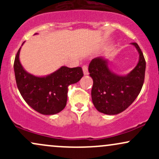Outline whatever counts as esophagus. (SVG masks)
I'll use <instances>...</instances> for the list:
<instances>
[{
    "label": "esophagus",
    "mask_w": 159,
    "mask_h": 159,
    "mask_svg": "<svg viewBox=\"0 0 159 159\" xmlns=\"http://www.w3.org/2000/svg\"><path fill=\"white\" fill-rule=\"evenodd\" d=\"M82 69H83V72H84V74L85 75H88V67H87V65H84L83 66H82Z\"/></svg>",
    "instance_id": "1"
}]
</instances>
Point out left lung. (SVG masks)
Instances as JSON below:
<instances>
[{
	"mask_svg": "<svg viewBox=\"0 0 159 159\" xmlns=\"http://www.w3.org/2000/svg\"><path fill=\"white\" fill-rule=\"evenodd\" d=\"M140 54L138 65L125 76L111 72L107 62L102 57L93 59L89 64L90 75L93 80L91 96L99 112L114 115L123 112L139 95L145 78L146 61L139 45L132 43Z\"/></svg>",
	"mask_w": 159,
	"mask_h": 159,
	"instance_id": "1",
	"label": "left lung"
}]
</instances>
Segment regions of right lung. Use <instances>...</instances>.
<instances>
[{"label": "right lung", "instance_id": "obj_1", "mask_svg": "<svg viewBox=\"0 0 159 159\" xmlns=\"http://www.w3.org/2000/svg\"><path fill=\"white\" fill-rule=\"evenodd\" d=\"M20 49L15 57L14 72L21 96L40 114L51 115L61 112L66 105L69 86L77 83L83 77L81 67L62 66L46 77H36L23 69L19 61Z\"/></svg>", "mask_w": 159, "mask_h": 159}]
</instances>
